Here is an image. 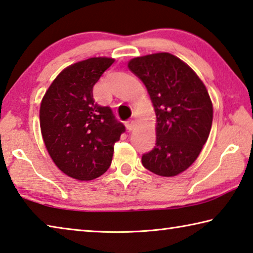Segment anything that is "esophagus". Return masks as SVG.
<instances>
[{
	"mask_svg": "<svg viewBox=\"0 0 253 253\" xmlns=\"http://www.w3.org/2000/svg\"><path fill=\"white\" fill-rule=\"evenodd\" d=\"M125 125H126V128L128 130H132L136 126V122L134 121V119H128L127 122H125Z\"/></svg>",
	"mask_w": 253,
	"mask_h": 253,
	"instance_id": "obj_1",
	"label": "esophagus"
}]
</instances>
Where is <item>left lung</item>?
Segmentation results:
<instances>
[{
    "mask_svg": "<svg viewBox=\"0 0 253 253\" xmlns=\"http://www.w3.org/2000/svg\"><path fill=\"white\" fill-rule=\"evenodd\" d=\"M128 68L143 81L156 114V144L142 156L144 168L175 176L193 164L207 143L213 119L209 92L185 62L168 52L134 58Z\"/></svg>",
    "mask_w": 253,
    "mask_h": 253,
    "instance_id": "obj_1",
    "label": "left lung"
}]
</instances>
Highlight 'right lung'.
<instances>
[{
  "label": "right lung",
  "instance_id": "right-lung-1",
  "mask_svg": "<svg viewBox=\"0 0 253 253\" xmlns=\"http://www.w3.org/2000/svg\"><path fill=\"white\" fill-rule=\"evenodd\" d=\"M115 62L90 58L60 72L40 107L45 147L60 170L79 181L99 177L109 169L114 145L125 131L108 106H99L93 85Z\"/></svg>",
  "mask_w": 253,
  "mask_h": 253
}]
</instances>
